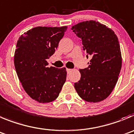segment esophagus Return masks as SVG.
I'll list each match as a JSON object with an SVG mask.
<instances>
[{
    "mask_svg": "<svg viewBox=\"0 0 134 134\" xmlns=\"http://www.w3.org/2000/svg\"><path fill=\"white\" fill-rule=\"evenodd\" d=\"M72 69H69V68H66V71H67V72H68V74L70 73L71 72H72Z\"/></svg>",
    "mask_w": 134,
    "mask_h": 134,
    "instance_id": "34e87169",
    "label": "esophagus"
}]
</instances>
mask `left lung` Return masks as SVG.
<instances>
[{"mask_svg":"<svg viewBox=\"0 0 134 134\" xmlns=\"http://www.w3.org/2000/svg\"><path fill=\"white\" fill-rule=\"evenodd\" d=\"M71 29L82 39L87 58L91 56L88 68L80 70V80L74 84V88L85 101H103L113 91L121 70L118 38L108 26L96 20L82 22Z\"/></svg>","mask_w":134,"mask_h":134,"instance_id":"1","label":"left lung"}]
</instances>
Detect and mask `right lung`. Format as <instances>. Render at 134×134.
<instances>
[{"label": "right lung", "instance_id": "1", "mask_svg": "<svg viewBox=\"0 0 134 134\" xmlns=\"http://www.w3.org/2000/svg\"><path fill=\"white\" fill-rule=\"evenodd\" d=\"M66 29L35 27L17 41L14 56L17 75L27 94L39 103L56 100L66 82V68L48 67L47 59L54 54Z\"/></svg>", "mask_w": 134, "mask_h": 134}]
</instances>
